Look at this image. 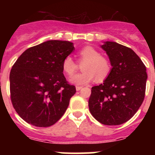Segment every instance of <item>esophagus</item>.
Here are the masks:
<instances>
[{"mask_svg": "<svg viewBox=\"0 0 155 155\" xmlns=\"http://www.w3.org/2000/svg\"><path fill=\"white\" fill-rule=\"evenodd\" d=\"M82 88V87H81V86H76V91H79V90H81Z\"/></svg>", "mask_w": 155, "mask_h": 155, "instance_id": "34e87169", "label": "esophagus"}]
</instances>
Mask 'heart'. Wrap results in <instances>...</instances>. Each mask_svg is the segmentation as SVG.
<instances>
[{"mask_svg":"<svg viewBox=\"0 0 155 155\" xmlns=\"http://www.w3.org/2000/svg\"><path fill=\"white\" fill-rule=\"evenodd\" d=\"M79 61L85 62L82 66L83 72L73 75L69 79L71 83L83 85L91 82L94 78L97 82L104 80L111 71V64L107 58L101 55V53L93 47L86 46L79 52ZM62 68L68 75L76 72L77 65L70 56L65 58L62 63Z\"/></svg>","mask_w":155,"mask_h":155,"instance_id":"obj_1","label":"heart"}]
</instances>
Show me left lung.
Here are the masks:
<instances>
[{"mask_svg":"<svg viewBox=\"0 0 155 155\" xmlns=\"http://www.w3.org/2000/svg\"><path fill=\"white\" fill-rule=\"evenodd\" d=\"M101 47L109 57L112 68L103 84L91 87L89 110L101 124L119 125L130 119L143 104L146 68L127 46L107 41Z\"/></svg>","mask_w":155,"mask_h":155,"instance_id":"obj_1","label":"left lung"}]
</instances>
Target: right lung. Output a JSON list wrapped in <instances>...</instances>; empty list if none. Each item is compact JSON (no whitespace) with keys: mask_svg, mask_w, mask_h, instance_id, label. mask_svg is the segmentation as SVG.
Segmentation results:
<instances>
[{"mask_svg":"<svg viewBox=\"0 0 155 155\" xmlns=\"http://www.w3.org/2000/svg\"><path fill=\"white\" fill-rule=\"evenodd\" d=\"M75 49L64 40H47L28 48L10 74V95L17 113L28 124L46 127L64 114L76 93L64 76V59Z\"/></svg>","mask_w":155,"mask_h":155,"instance_id":"1","label":"right lung"}]
</instances>
